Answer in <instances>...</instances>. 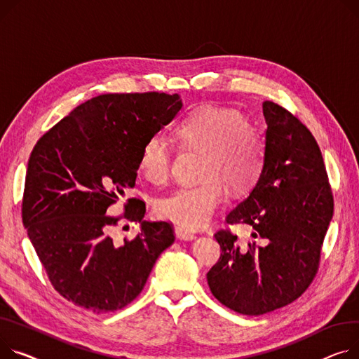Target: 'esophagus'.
Segmentation results:
<instances>
[{
    "label": "esophagus",
    "instance_id": "34e87169",
    "mask_svg": "<svg viewBox=\"0 0 359 359\" xmlns=\"http://www.w3.org/2000/svg\"><path fill=\"white\" fill-rule=\"evenodd\" d=\"M176 236L179 240H184V241H192L196 238V232L192 229H187L183 226H177L176 228Z\"/></svg>",
    "mask_w": 359,
    "mask_h": 359
}]
</instances>
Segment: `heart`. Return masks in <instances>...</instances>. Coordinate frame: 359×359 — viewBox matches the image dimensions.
<instances>
[{
	"label": "heart",
	"instance_id": "heart-1",
	"mask_svg": "<svg viewBox=\"0 0 359 359\" xmlns=\"http://www.w3.org/2000/svg\"><path fill=\"white\" fill-rule=\"evenodd\" d=\"M175 133L182 147L203 154V182L176 189L157 202L156 210L164 219L187 229H198L210 222L225 201L224 184L232 192H244L255 182L264 164V138L241 114L217 107L190 112L177 124ZM137 169L151 184L167 182L172 153L161 137L156 135L146 141Z\"/></svg>",
	"mask_w": 359,
	"mask_h": 359
}]
</instances>
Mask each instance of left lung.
<instances>
[{"label": "left lung", "instance_id": "left-lung-1", "mask_svg": "<svg viewBox=\"0 0 359 359\" xmlns=\"http://www.w3.org/2000/svg\"><path fill=\"white\" fill-rule=\"evenodd\" d=\"M264 164L226 224L252 228L254 241L215 233L222 254L206 278L231 310L258 316L294 302L312 283L333 215V198L315 137L283 107L266 101Z\"/></svg>", "mask_w": 359, "mask_h": 359}]
</instances>
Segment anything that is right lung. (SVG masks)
Instances as JSON below:
<instances>
[{"label": "right lung", "mask_w": 359, "mask_h": 359, "mask_svg": "<svg viewBox=\"0 0 359 359\" xmlns=\"http://www.w3.org/2000/svg\"><path fill=\"white\" fill-rule=\"evenodd\" d=\"M177 93H107L76 107L47 131L29 158L22 224L53 287L93 313L123 309L144 289L158 255L173 241L164 221H144L146 203L131 198L124 219L133 240H114L111 205L135 186L146 141L170 124Z\"/></svg>", "instance_id": "right-lung-1"}]
</instances>
